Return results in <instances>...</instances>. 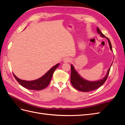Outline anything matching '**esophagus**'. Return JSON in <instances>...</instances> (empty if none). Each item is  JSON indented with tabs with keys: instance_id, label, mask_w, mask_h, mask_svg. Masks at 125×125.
<instances>
[{
	"instance_id": "34e87169",
	"label": "esophagus",
	"mask_w": 125,
	"mask_h": 125,
	"mask_svg": "<svg viewBox=\"0 0 125 125\" xmlns=\"http://www.w3.org/2000/svg\"><path fill=\"white\" fill-rule=\"evenodd\" d=\"M63 62L65 63H68V62H71V60L69 58H66L63 59Z\"/></svg>"
}]
</instances>
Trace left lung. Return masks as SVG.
Wrapping results in <instances>:
<instances>
[{
  "label": "left lung",
  "instance_id": "obj_1",
  "mask_svg": "<svg viewBox=\"0 0 125 125\" xmlns=\"http://www.w3.org/2000/svg\"><path fill=\"white\" fill-rule=\"evenodd\" d=\"M96 31L98 34H99L102 37H105L108 41V44L109 46L110 50L113 51L111 43V42L106 37L102 32L99 28H96ZM112 63L111 67L109 68L107 70V73L106 74L105 76L102 79H100L99 80L91 81L85 80L83 78H82L81 75L78 73V72L75 70L74 66L73 65H71V77L70 80L71 83L74 88L79 91H80L82 92H90L91 91H94L101 86L103 85L107 79V78L108 75L109 71H110L111 67L112 65Z\"/></svg>",
  "mask_w": 125,
  "mask_h": 125
}]
</instances>
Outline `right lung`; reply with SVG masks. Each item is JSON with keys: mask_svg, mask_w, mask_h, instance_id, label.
Masks as SVG:
<instances>
[{"mask_svg": "<svg viewBox=\"0 0 125 125\" xmlns=\"http://www.w3.org/2000/svg\"><path fill=\"white\" fill-rule=\"evenodd\" d=\"M59 64L60 63L56 64V65L52 67L43 76L34 80L26 81L24 80H21V79L18 78L14 73L13 74L15 79H16V80L22 86H23L24 88L32 90H41L46 88L48 84H50L52 76V74H53L54 71L57 68Z\"/></svg>", "mask_w": 125, "mask_h": 125, "instance_id": "add662e5", "label": "right lung"}]
</instances>
